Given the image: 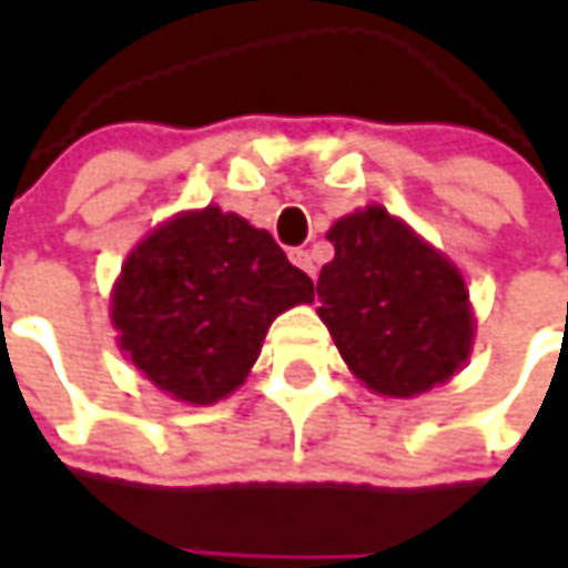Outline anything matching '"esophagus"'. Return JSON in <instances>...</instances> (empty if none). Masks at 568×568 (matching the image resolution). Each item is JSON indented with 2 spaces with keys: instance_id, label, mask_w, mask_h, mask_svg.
Returning <instances> with one entry per match:
<instances>
[{
  "instance_id": "1",
  "label": "esophagus",
  "mask_w": 568,
  "mask_h": 568,
  "mask_svg": "<svg viewBox=\"0 0 568 568\" xmlns=\"http://www.w3.org/2000/svg\"><path fill=\"white\" fill-rule=\"evenodd\" d=\"M291 262H294L296 268H303L310 277L316 274V265H313V258H310V252L306 250H291Z\"/></svg>"
}]
</instances>
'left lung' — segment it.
I'll return each mask as SVG.
<instances>
[{
    "label": "left lung",
    "mask_w": 568,
    "mask_h": 568,
    "mask_svg": "<svg viewBox=\"0 0 568 568\" xmlns=\"http://www.w3.org/2000/svg\"><path fill=\"white\" fill-rule=\"evenodd\" d=\"M328 243L335 258L318 274V316L357 379L410 398L468 361V291L448 258L379 205L341 217Z\"/></svg>",
    "instance_id": "1"
}]
</instances>
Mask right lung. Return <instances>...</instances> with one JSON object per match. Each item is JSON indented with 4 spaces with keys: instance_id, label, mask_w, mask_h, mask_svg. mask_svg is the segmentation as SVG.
<instances>
[{
    "instance_id": "right-lung-1",
    "label": "right lung",
    "mask_w": 568,
    "mask_h": 568,
    "mask_svg": "<svg viewBox=\"0 0 568 568\" xmlns=\"http://www.w3.org/2000/svg\"><path fill=\"white\" fill-rule=\"evenodd\" d=\"M313 291L268 230L207 205L158 227L125 258L113 325L158 388L214 404L246 379L274 316Z\"/></svg>"
}]
</instances>
